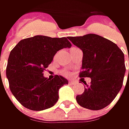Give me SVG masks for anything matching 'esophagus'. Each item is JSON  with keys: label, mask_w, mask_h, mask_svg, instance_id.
<instances>
[{"label": "esophagus", "mask_w": 129, "mask_h": 129, "mask_svg": "<svg viewBox=\"0 0 129 129\" xmlns=\"http://www.w3.org/2000/svg\"><path fill=\"white\" fill-rule=\"evenodd\" d=\"M68 83H69V85H74L75 82H73L72 80H69V82H68Z\"/></svg>", "instance_id": "1"}]
</instances>
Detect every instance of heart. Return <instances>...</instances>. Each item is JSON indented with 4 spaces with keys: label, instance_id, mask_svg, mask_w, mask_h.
Instances as JSON below:
<instances>
[{
    "label": "heart",
    "instance_id": "b5f03b06",
    "mask_svg": "<svg viewBox=\"0 0 129 129\" xmlns=\"http://www.w3.org/2000/svg\"><path fill=\"white\" fill-rule=\"evenodd\" d=\"M61 73H62L63 75H64V76H68V75H70V73H69V72L67 71V70H62V72H61Z\"/></svg>",
    "mask_w": 129,
    "mask_h": 129
}]
</instances>
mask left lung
<instances>
[{"label":"left lung","mask_w":129,"mask_h":129,"mask_svg":"<svg viewBox=\"0 0 129 129\" xmlns=\"http://www.w3.org/2000/svg\"><path fill=\"white\" fill-rule=\"evenodd\" d=\"M68 39L83 52L80 77L91 78L89 85L85 83L84 92L76 97L77 103L93 111L104 108L123 85L126 72L123 53L115 43L94 34Z\"/></svg>","instance_id":"1"}]
</instances>
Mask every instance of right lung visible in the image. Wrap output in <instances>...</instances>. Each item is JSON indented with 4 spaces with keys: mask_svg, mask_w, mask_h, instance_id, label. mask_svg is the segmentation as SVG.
<instances>
[{
    "mask_svg": "<svg viewBox=\"0 0 129 129\" xmlns=\"http://www.w3.org/2000/svg\"><path fill=\"white\" fill-rule=\"evenodd\" d=\"M71 47L66 37L37 35L21 40L11 50L6 77L12 94L23 106L43 111L54 106L59 88L68 81L60 75L48 79L44 77L43 72L59 50Z\"/></svg>",
    "mask_w": 129,
    "mask_h": 129,
    "instance_id": "right-lung-1",
    "label": "right lung"
}]
</instances>
